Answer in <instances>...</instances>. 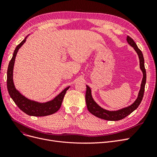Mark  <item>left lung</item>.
I'll return each instance as SVG.
<instances>
[{
	"instance_id": "obj_1",
	"label": "left lung",
	"mask_w": 157,
	"mask_h": 157,
	"mask_svg": "<svg viewBox=\"0 0 157 157\" xmlns=\"http://www.w3.org/2000/svg\"><path fill=\"white\" fill-rule=\"evenodd\" d=\"M126 40L128 43L132 47L134 48L135 51L137 52V55H138L139 59H140V69L142 72H143V79H142L141 84V88L138 94V96H137L136 101L133 103L132 105L128 106L127 107H124L123 109H119L117 111H108L106 109H104L101 108L100 106H99L98 104L94 100L92 96L91 93V89L88 86H86V103L88 110L90 113H91L92 115L96 116L98 118H102L104 120L107 121H120L121 119L126 117L128 115H129L130 113L138 107L140 104L141 103L142 99L144 97V91H145V86L146 83V71L145 69V65H144V58L143 54H142L141 51L138 48L137 44L134 40H133L131 37L129 36H127Z\"/></svg>"
}]
</instances>
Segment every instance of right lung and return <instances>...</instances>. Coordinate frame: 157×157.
Returning a JSON list of instances; mask_svg holds the SVG:
<instances>
[{
    "label": "right lung",
    "instance_id": "obj_1",
    "mask_svg": "<svg viewBox=\"0 0 157 157\" xmlns=\"http://www.w3.org/2000/svg\"><path fill=\"white\" fill-rule=\"evenodd\" d=\"M27 36L14 50L12 58L9 63L7 71V88L9 94L17 106L27 115L34 117H44L52 115L58 111L61 107L65 94L70 86L65 88L54 99L46 103H39L27 99L17 90L13 81V69L16 56L21 46L25 43Z\"/></svg>",
    "mask_w": 157,
    "mask_h": 157
}]
</instances>
